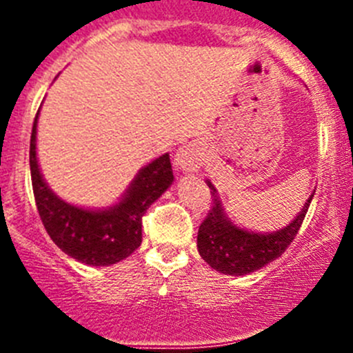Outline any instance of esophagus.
<instances>
[{"label": "esophagus", "instance_id": "esophagus-1", "mask_svg": "<svg viewBox=\"0 0 353 353\" xmlns=\"http://www.w3.org/2000/svg\"><path fill=\"white\" fill-rule=\"evenodd\" d=\"M174 166H176V170H182L185 173L196 171L201 166V154H199V150L194 145H183L182 148L176 150Z\"/></svg>", "mask_w": 353, "mask_h": 353}]
</instances>
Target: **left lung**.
<instances>
[{
  "mask_svg": "<svg viewBox=\"0 0 353 353\" xmlns=\"http://www.w3.org/2000/svg\"><path fill=\"white\" fill-rule=\"evenodd\" d=\"M212 207L198 230V251L212 269L226 276H244L261 269L279 258L297 236L301 224L310 208L313 194L288 226L272 233H254L239 228L228 219L219 196L212 182Z\"/></svg>",
  "mask_w": 353,
  "mask_h": 353,
  "instance_id": "8db88e82",
  "label": "left lung"
}]
</instances>
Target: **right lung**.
<instances>
[{"mask_svg": "<svg viewBox=\"0 0 353 353\" xmlns=\"http://www.w3.org/2000/svg\"><path fill=\"white\" fill-rule=\"evenodd\" d=\"M37 113L30 141V170L37 210L46 232L58 248L81 263L105 267L125 260L141 245L143 215L173 183L170 154L139 170L117 205L88 210L54 194L43 180L37 161Z\"/></svg>", "mask_w": 353, "mask_h": 353, "instance_id": "1", "label": "right lung"}]
</instances>
